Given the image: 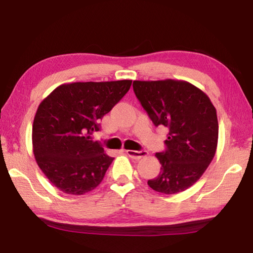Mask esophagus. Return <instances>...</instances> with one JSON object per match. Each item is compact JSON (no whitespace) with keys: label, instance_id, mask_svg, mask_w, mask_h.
Returning a JSON list of instances; mask_svg holds the SVG:
<instances>
[{"label":"esophagus","instance_id":"1","mask_svg":"<svg viewBox=\"0 0 253 253\" xmlns=\"http://www.w3.org/2000/svg\"><path fill=\"white\" fill-rule=\"evenodd\" d=\"M126 154L130 158H134V160H140V158L147 156L146 151H131V149H128V151H126Z\"/></svg>","mask_w":253,"mask_h":253}]
</instances>
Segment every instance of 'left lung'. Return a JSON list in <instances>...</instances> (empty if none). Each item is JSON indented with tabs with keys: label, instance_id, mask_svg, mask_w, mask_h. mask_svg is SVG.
<instances>
[{
	"label": "left lung",
	"instance_id": "obj_1",
	"mask_svg": "<svg viewBox=\"0 0 253 253\" xmlns=\"http://www.w3.org/2000/svg\"><path fill=\"white\" fill-rule=\"evenodd\" d=\"M132 88L155 126L169 128L166 151L155 154L161 172L147 184L163 194L187 190L215 155L219 138L215 108L207 93L184 80H135Z\"/></svg>",
	"mask_w": 253,
	"mask_h": 253
}]
</instances>
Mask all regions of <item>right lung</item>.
<instances>
[{
  "mask_svg": "<svg viewBox=\"0 0 253 253\" xmlns=\"http://www.w3.org/2000/svg\"><path fill=\"white\" fill-rule=\"evenodd\" d=\"M131 80L58 85L38 107L32 126L36 161L53 185L84 195L101 183L114 158L91 140L98 122L126 95Z\"/></svg>",
  "mask_w": 253,
  "mask_h": 253,
  "instance_id": "add662e5",
  "label": "right lung"
}]
</instances>
